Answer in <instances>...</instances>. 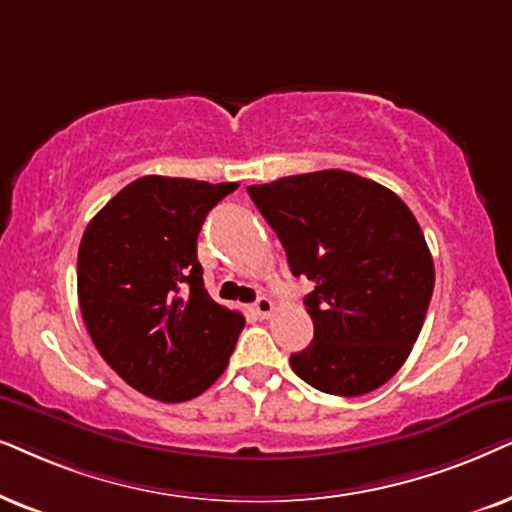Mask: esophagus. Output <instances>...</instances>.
Wrapping results in <instances>:
<instances>
[{"label":"esophagus","instance_id":"34e87169","mask_svg":"<svg viewBox=\"0 0 512 512\" xmlns=\"http://www.w3.org/2000/svg\"><path fill=\"white\" fill-rule=\"evenodd\" d=\"M252 309H255V313H257V316H260V318H269L271 313H274V302H271L269 297H260V299H257V302H255V306H252Z\"/></svg>","mask_w":512,"mask_h":512}]
</instances>
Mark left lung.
I'll use <instances>...</instances> for the list:
<instances>
[{
    "label": "left lung",
    "instance_id": "1",
    "mask_svg": "<svg viewBox=\"0 0 512 512\" xmlns=\"http://www.w3.org/2000/svg\"><path fill=\"white\" fill-rule=\"evenodd\" d=\"M250 199L281 238L313 342L292 353L299 379L330 395L370 393L403 367L431 304L435 269L412 210L379 182L349 170L250 185Z\"/></svg>",
    "mask_w": 512,
    "mask_h": 512
}]
</instances>
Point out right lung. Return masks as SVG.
<instances>
[{"mask_svg": "<svg viewBox=\"0 0 512 512\" xmlns=\"http://www.w3.org/2000/svg\"><path fill=\"white\" fill-rule=\"evenodd\" d=\"M236 182L145 175L88 222L77 257L81 316L135 391L185 403L224 372L245 320L203 288L201 224Z\"/></svg>", "mask_w": 512, "mask_h": 512, "instance_id": "add662e5", "label": "right lung"}]
</instances>
